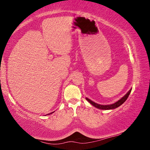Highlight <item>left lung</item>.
<instances>
[{
	"label": "left lung",
	"instance_id": "obj_1",
	"mask_svg": "<svg viewBox=\"0 0 150 150\" xmlns=\"http://www.w3.org/2000/svg\"><path fill=\"white\" fill-rule=\"evenodd\" d=\"M131 89H130L128 92L123 97H122L120 99H119L118 101L115 102V103L113 104H107V105H103V104H99L98 103H96L93 102V101L91 100L89 98H86V100H87L90 104H91L93 106H94V107H96V108L99 109V110H113V109H115L117 108V107L120 106L122 104H123L126 100L127 99V98H128L129 95L131 91Z\"/></svg>",
	"mask_w": 150,
	"mask_h": 150
}]
</instances>
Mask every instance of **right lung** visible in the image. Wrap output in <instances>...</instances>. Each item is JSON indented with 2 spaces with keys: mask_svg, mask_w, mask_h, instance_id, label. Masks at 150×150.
Returning a JSON list of instances; mask_svg holds the SVG:
<instances>
[{
  "mask_svg": "<svg viewBox=\"0 0 150 150\" xmlns=\"http://www.w3.org/2000/svg\"><path fill=\"white\" fill-rule=\"evenodd\" d=\"M54 111H53V112H51V113H49V114H47V115H51V114H52V113H53Z\"/></svg>",
  "mask_w": 150,
  "mask_h": 150,
  "instance_id": "obj_1",
  "label": "right lung"
}]
</instances>
